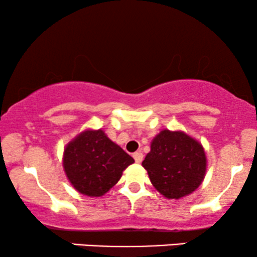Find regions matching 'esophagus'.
<instances>
[{
    "instance_id": "34e87169",
    "label": "esophagus",
    "mask_w": 257,
    "mask_h": 257,
    "mask_svg": "<svg viewBox=\"0 0 257 257\" xmlns=\"http://www.w3.org/2000/svg\"><path fill=\"white\" fill-rule=\"evenodd\" d=\"M133 157H134L137 163H141V162H143V159H144V155H143V152H141V151H138V152H135L134 155H133Z\"/></svg>"
}]
</instances>
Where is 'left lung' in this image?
Instances as JSON below:
<instances>
[{
  "mask_svg": "<svg viewBox=\"0 0 257 257\" xmlns=\"http://www.w3.org/2000/svg\"><path fill=\"white\" fill-rule=\"evenodd\" d=\"M143 167L166 198L179 199L199 187L206 172L203 146L184 132L162 131L151 143Z\"/></svg>",
  "mask_w": 257,
  "mask_h": 257,
  "instance_id": "obj_1",
  "label": "left lung"
}]
</instances>
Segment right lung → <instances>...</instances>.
Returning <instances> with one entry per match:
<instances>
[{"label":"right lung","mask_w":257,"mask_h":257,"mask_svg":"<svg viewBox=\"0 0 257 257\" xmlns=\"http://www.w3.org/2000/svg\"><path fill=\"white\" fill-rule=\"evenodd\" d=\"M133 163V157L101 129L82 132L64 150L63 166L67 179L76 191L89 197L104 196Z\"/></svg>","instance_id":"1"}]
</instances>
